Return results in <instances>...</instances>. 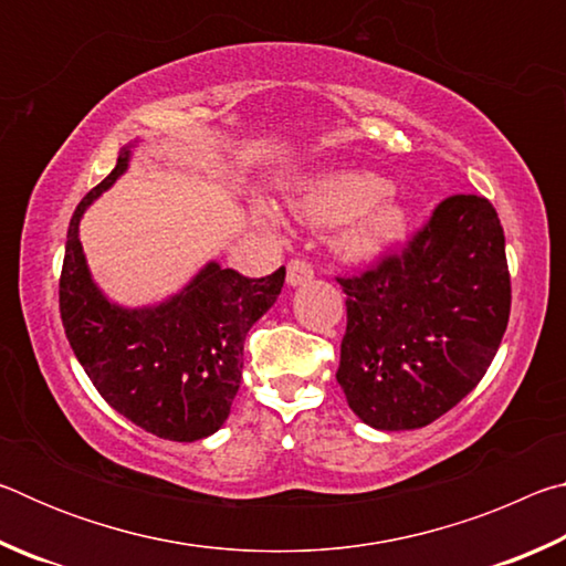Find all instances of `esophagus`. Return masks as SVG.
Here are the masks:
<instances>
[{"label": "esophagus", "instance_id": "esophagus-1", "mask_svg": "<svg viewBox=\"0 0 566 566\" xmlns=\"http://www.w3.org/2000/svg\"><path fill=\"white\" fill-rule=\"evenodd\" d=\"M312 276H314L312 264H306L302 260H292L290 264H286V284L290 286H302L310 282Z\"/></svg>", "mask_w": 566, "mask_h": 566}]
</instances>
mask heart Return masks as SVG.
Instances as JSON below:
<instances>
[{
  "label": "heart",
  "mask_w": 566,
  "mask_h": 566,
  "mask_svg": "<svg viewBox=\"0 0 566 566\" xmlns=\"http://www.w3.org/2000/svg\"><path fill=\"white\" fill-rule=\"evenodd\" d=\"M296 222L310 227H337L347 222L337 239L342 256L352 262L377 260L405 239L409 209L391 191L389 179L375 171H337L317 177L290 199ZM264 224L276 227L266 207H256Z\"/></svg>",
  "instance_id": "1"
}]
</instances>
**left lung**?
<instances>
[{
  "instance_id": "1",
  "label": "left lung",
  "mask_w": 566,
  "mask_h": 566,
  "mask_svg": "<svg viewBox=\"0 0 566 566\" xmlns=\"http://www.w3.org/2000/svg\"><path fill=\"white\" fill-rule=\"evenodd\" d=\"M347 334L337 381L364 424H432L484 377L510 322L504 229L484 197L457 195L399 256L337 280Z\"/></svg>"
}]
</instances>
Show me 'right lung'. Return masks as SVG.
Here are the masks:
<instances>
[{"label":"right lung","instance_id":"obj_1","mask_svg":"<svg viewBox=\"0 0 566 566\" xmlns=\"http://www.w3.org/2000/svg\"><path fill=\"white\" fill-rule=\"evenodd\" d=\"M139 139L94 187L66 232L60 312L74 357L112 409L169 442H197L224 424L242 379L247 332L284 286V266L247 280L209 260L167 300L124 306L94 282L80 224L87 209L129 169Z\"/></svg>","mask_w":566,"mask_h":566}]
</instances>
